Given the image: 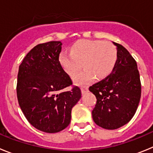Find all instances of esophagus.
<instances>
[{"label": "esophagus", "instance_id": "34e87169", "mask_svg": "<svg viewBox=\"0 0 153 153\" xmlns=\"http://www.w3.org/2000/svg\"><path fill=\"white\" fill-rule=\"evenodd\" d=\"M81 92H82V93H86V92H88V86H81Z\"/></svg>", "mask_w": 153, "mask_h": 153}]
</instances>
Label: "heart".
<instances>
[{"instance_id": "obj_1", "label": "heart", "mask_w": 153, "mask_h": 153, "mask_svg": "<svg viewBox=\"0 0 153 153\" xmlns=\"http://www.w3.org/2000/svg\"><path fill=\"white\" fill-rule=\"evenodd\" d=\"M71 53L61 52L59 63L70 76L82 67L84 70L74 76L78 84L91 82L94 77L102 79L107 77L114 70L118 59L116 46L110 42L99 40H81L71 47Z\"/></svg>"}]
</instances>
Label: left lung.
<instances>
[{
    "mask_svg": "<svg viewBox=\"0 0 153 153\" xmlns=\"http://www.w3.org/2000/svg\"><path fill=\"white\" fill-rule=\"evenodd\" d=\"M118 59L107 77L90 86L97 103L92 111L93 121L106 129H116L129 123L137 109L141 97V81L135 59L120 44Z\"/></svg>",
    "mask_w": 153,
    "mask_h": 153,
    "instance_id": "left-lung-1",
    "label": "left lung"
}]
</instances>
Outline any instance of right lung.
I'll return each instance as SVG.
<instances>
[{
  "label": "right lung",
  "instance_id": "right-lung-1",
  "mask_svg": "<svg viewBox=\"0 0 153 153\" xmlns=\"http://www.w3.org/2000/svg\"><path fill=\"white\" fill-rule=\"evenodd\" d=\"M60 41L37 44L24 58L17 74L18 103L28 122L40 131L58 132L70 123L71 109L81 98L79 86L59 63ZM71 86L69 91L63 90Z\"/></svg>",
  "mask_w": 153,
  "mask_h": 153
}]
</instances>
